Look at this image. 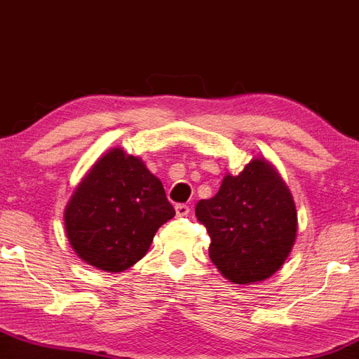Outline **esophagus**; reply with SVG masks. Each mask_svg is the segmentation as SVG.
<instances>
[{"label": "esophagus", "instance_id": "1", "mask_svg": "<svg viewBox=\"0 0 359 359\" xmlns=\"http://www.w3.org/2000/svg\"><path fill=\"white\" fill-rule=\"evenodd\" d=\"M175 212H177V216H187L189 212H191V205H187V204H177L175 205Z\"/></svg>", "mask_w": 359, "mask_h": 359}]
</instances>
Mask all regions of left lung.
<instances>
[{
  "instance_id": "left-lung-1",
  "label": "left lung",
  "mask_w": 359,
  "mask_h": 359,
  "mask_svg": "<svg viewBox=\"0 0 359 359\" xmlns=\"http://www.w3.org/2000/svg\"><path fill=\"white\" fill-rule=\"evenodd\" d=\"M196 216L211 238V262L241 285L271 277L297 238L294 197L265 158L226 175L216 196L197 203Z\"/></svg>"
}]
</instances>
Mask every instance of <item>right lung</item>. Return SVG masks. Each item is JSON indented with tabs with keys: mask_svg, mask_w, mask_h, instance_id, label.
Returning <instances> with one entry per match:
<instances>
[{
	"mask_svg": "<svg viewBox=\"0 0 359 359\" xmlns=\"http://www.w3.org/2000/svg\"><path fill=\"white\" fill-rule=\"evenodd\" d=\"M174 216L162 182L142 158L113 148L76 187L64 222L77 257L118 273L145 257L156 229Z\"/></svg>",
	"mask_w": 359,
	"mask_h": 359,
	"instance_id": "1",
	"label": "right lung"
}]
</instances>
